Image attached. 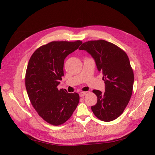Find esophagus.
I'll use <instances>...</instances> for the list:
<instances>
[{"mask_svg":"<svg viewBox=\"0 0 155 155\" xmlns=\"http://www.w3.org/2000/svg\"><path fill=\"white\" fill-rule=\"evenodd\" d=\"M86 94H87V93H86L85 92H80V94H79L80 97H84V95H85Z\"/></svg>","mask_w":155,"mask_h":155,"instance_id":"34e87169","label":"esophagus"}]
</instances>
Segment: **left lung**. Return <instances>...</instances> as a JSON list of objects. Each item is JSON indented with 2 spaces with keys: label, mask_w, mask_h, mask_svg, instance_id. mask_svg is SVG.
Returning <instances> with one entry per match:
<instances>
[{
  "label": "left lung",
  "mask_w": 155,
  "mask_h": 155,
  "mask_svg": "<svg viewBox=\"0 0 155 155\" xmlns=\"http://www.w3.org/2000/svg\"><path fill=\"white\" fill-rule=\"evenodd\" d=\"M94 58L97 68L102 73L105 92H93L97 104L91 107L94 115L105 122L117 119L126 107L133 92L134 73L127 54L120 48L105 40L90 41L79 48Z\"/></svg>",
  "instance_id": "left-lung-1"
}]
</instances>
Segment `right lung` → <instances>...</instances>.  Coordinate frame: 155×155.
I'll return each mask as SVG.
<instances>
[{"label":"right lung","instance_id":"right-lung-1","mask_svg":"<svg viewBox=\"0 0 155 155\" xmlns=\"http://www.w3.org/2000/svg\"><path fill=\"white\" fill-rule=\"evenodd\" d=\"M82 43L52 41L38 48L29 61L25 84L29 100L39 116L53 126L64 123L78 104L77 93L57 87L64 75V59Z\"/></svg>","mask_w":155,"mask_h":155}]
</instances>
